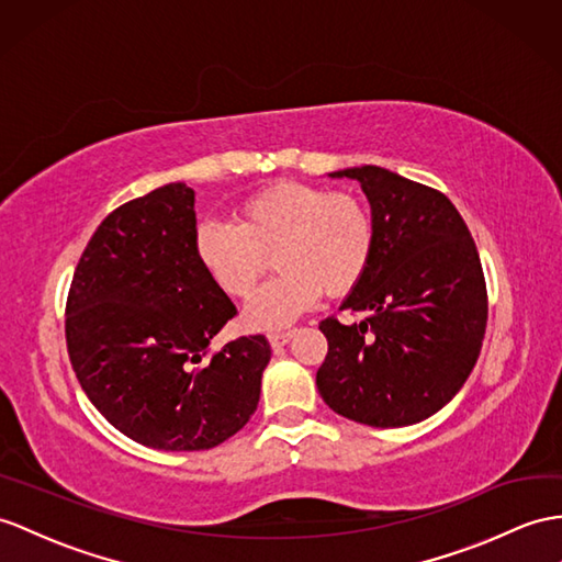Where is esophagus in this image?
<instances>
[{
	"label": "esophagus",
	"instance_id": "1",
	"mask_svg": "<svg viewBox=\"0 0 562 562\" xmlns=\"http://www.w3.org/2000/svg\"><path fill=\"white\" fill-rule=\"evenodd\" d=\"M293 336H295V328H285V331H271L267 338H269L271 348H281V346L289 344Z\"/></svg>",
	"mask_w": 562,
	"mask_h": 562
}]
</instances>
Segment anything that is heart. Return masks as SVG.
Wrapping results in <instances>:
<instances>
[{"mask_svg":"<svg viewBox=\"0 0 562 562\" xmlns=\"http://www.w3.org/2000/svg\"><path fill=\"white\" fill-rule=\"evenodd\" d=\"M374 240V218L360 198L279 181L243 200L238 224H200L195 257L218 289L245 300L273 255L279 277L250 300L245 322L281 328L317 305L322 293H350L372 265Z\"/></svg>","mask_w":562,"mask_h":562,"instance_id":"b5f03b06","label":"heart"}]
</instances>
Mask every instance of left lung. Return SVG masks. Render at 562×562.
<instances>
[{"label": "left lung", "mask_w": 562, "mask_h": 562, "mask_svg": "<svg viewBox=\"0 0 562 562\" xmlns=\"http://www.w3.org/2000/svg\"><path fill=\"white\" fill-rule=\"evenodd\" d=\"M352 178L374 218V255L340 310L362 322L319 324L328 352L317 389L334 413L369 427H407L456 398L486 331V283L468 224L443 193L381 167Z\"/></svg>", "instance_id": "8db88e82"}]
</instances>
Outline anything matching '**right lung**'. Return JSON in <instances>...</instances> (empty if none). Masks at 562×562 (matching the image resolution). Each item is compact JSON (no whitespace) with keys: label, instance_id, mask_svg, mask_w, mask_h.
<instances>
[{"label":"right lung","instance_id":"1","mask_svg":"<svg viewBox=\"0 0 562 562\" xmlns=\"http://www.w3.org/2000/svg\"><path fill=\"white\" fill-rule=\"evenodd\" d=\"M195 190L167 183L121 204L80 255L66 346L90 403L135 443L207 450L259 403L271 348L240 336L210 355L236 305L195 257Z\"/></svg>","mask_w":562,"mask_h":562}]
</instances>
